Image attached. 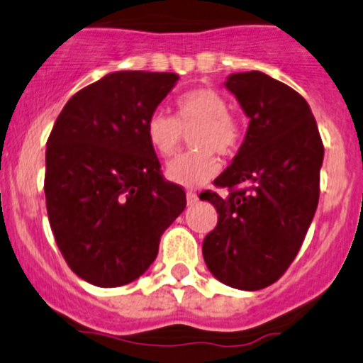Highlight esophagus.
<instances>
[{"mask_svg": "<svg viewBox=\"0 0 363 363\" xmlns=\"http://www.w3.org/2000/svg\"><path fill=\"white\" fill-rule=\"evenodd\" d=\"M197 201H199L197 194H195V192H186V203H189V206H194V203H197Z\"/></svg>", "mask_w": 363, "mask_h": 363, "instance_id": "1", "label": "esophagus"}]
</instances>
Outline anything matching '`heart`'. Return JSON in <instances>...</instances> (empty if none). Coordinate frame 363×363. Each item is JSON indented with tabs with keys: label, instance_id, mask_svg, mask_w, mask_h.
Here are the masks:
<instances>
[{
	"label": "heart",
	"instance_id": "b5f03b06",
	"mask_svg": "<svg viewBox=\"0 0 363 363\" xmlns=\"http://www.w3.org/2000/svg\"><path fill=\"white\" fill-rule=\"evenodd\" d=\"M177 116L168 113H150L145 121V135L150 147L160 156H173L180 147L183 133H190L189 152H183L166 164V178L177 185L199 186L213 178L219 169L214 152L231 156L240 145V127L228 115L225 97L213 89H194L182 94L174 103Z\"/></svg>",
	"mask_w": 363,
	"mask_h": 363
}]
</instances>
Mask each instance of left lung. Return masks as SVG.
Returning <instances> with one entry per match:
<instances>
[{
  "label": "left lung",
  "mask_w": 363,
  "mask_h": 363,
  "mask_svg": "<svg viewBox=\"0 0 363 363\" xmlns=\"http://www.w3.org/2000/svg\"><path fill=\"white\" fill-rule=\"evenodd\" d=\"M250 118L245 140L216 186L201 195L218 211L202 254L214 278L255 291L278 281L302 247L319 202L324 145L311 106L262 72L225 82Z\"/></svg>",
  "instance_id": "8db88e82"
}]
</instances>
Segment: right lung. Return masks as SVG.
<instances>
[{"label": "right lung", "mask_w": 363, "mask_h": 363, "mask_svg": "<svg viewBox=\"0 0 363 363\" xmlns=\"http://www.w3.org/2000/svg\"><path fill=\"white\" fill-rule=\"evenodd\" d=\"M177 82V73H108L77 92L51 130L48 218L67 264L87 283L115 288L144 274L185 209V192L164 180L145 135Z\"/></svg>", "instance_id": "1"}]
</instances>
